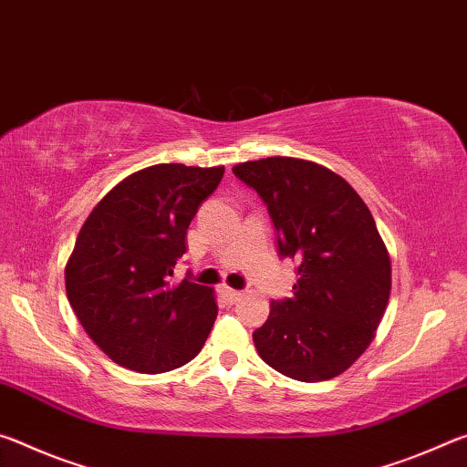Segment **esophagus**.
<instances>
[{
  "mask_svg": "<svg viewBox=\"0 0 467 467\" xmlns=\"http://www.w3.org/2000/svg\"><path fill=\"white\" fill-rule=\"evenodd\" d=\"M223 296L227 297L229 302L234 304V302H238V300H240V297H242V292H238V289H229V287H225V289H223Z\"/></svg>",
  "mask_w": 467,
  "mask_h": 467,
  "instance_id": "34e87169",
  "label": "esophagus"
}]
</instances>
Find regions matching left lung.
<instances>
[{"label":"left lung","instance_id":"8db88e82","mask_svg":"<svg viewBox=\"0 0 467 467\" xmlns=\"http://www.w3.org/2000/svg\"><path fill=\"white\" fill-rule=\"evenodd\" d=\"M232 171L269 211L277 254L297 263L292 297L273 300L252 333L258 356L302 383L337 377L368 348L391 292V261L368 206L337 173L302 159Z\"/></svg>","mask_w":467,"mask_h":467}]
</instances>
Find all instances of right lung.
<instances>
[{"label":"right lung","mask_w":467,"mask_h":467,"mask_svg":"<svg viewBox=\"0 0 467 467\" xmlns=\"http://www.w3.org/2000/svg\"><path fill=\"white\" fill-rule=\"evenodd\" d=\"M225 167L152 165L128 175L84 221L66 266V292L84 331L113 362L144 374L188 364L217 304L190 273L170 285L198 206Z\"/></svg>","instance_id":"obj_1"}]
</instances>
